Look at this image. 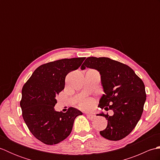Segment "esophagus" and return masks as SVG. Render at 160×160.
Returning a JSON list of instances; mask_svg holds the SVG:
<instances>
[{
	"instance_id": "obj_1",
	"label": "esophagus",
	"mask_w": 160,
	"mask_h": 160,
	"mask_svg": "<svg viewBox=\"0 0 160 160\" xmlns=\"http://www.w3.org/2000/svg\"><path fill=\"white\" fill-rule=\"evenodd\" d=\"M87 116L88 117V118L90 119V120H93V118H95V115L93 114H90V113H87Z\"/></svg>"
}]
</instances>
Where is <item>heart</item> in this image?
Returning a JSON list of instances; mask_svg holds the SVG:
<instances>
[{
	"label": "heart",
	"instance_id": "b5f03b06",
	"mask_svg": "<svg viewBox=\"0 0 160 160\" xmlns=\"http://www.w3.org/2000/svg\"><path fill=\"white\" fill-rule=\"evenodd\" d=\"M93 104V102L91 100H84L82 102V103L80 104V107L84 108V109H87V108H89L91 107Z\"/></svg>",
	"mask_w": 160,
	"mask_h": 160
}]
</instances>
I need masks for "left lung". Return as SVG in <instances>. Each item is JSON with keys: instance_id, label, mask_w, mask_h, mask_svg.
I'll return each mask as SVG.
<instances>
[{"instance_id": "left-lung-1", "label": "left lung", "mask_w": 160, "mask_h": 160, "mask_svg": "<svg viewBox=\"0 0 160 160\" xmlns=\"http://www.w3.org/2000/svg\"><path fill=\"white\" fill-rule=\"evenodd\" d=\"M97 69L105 94L99 107L112 110L114 114L101 113L107 120V127L100 131L103 138L112 141L120 140L133 130L143 113L147 98L143 81L130 67L105 57H89L81 67Z\"/></svg>"}]
</instances>
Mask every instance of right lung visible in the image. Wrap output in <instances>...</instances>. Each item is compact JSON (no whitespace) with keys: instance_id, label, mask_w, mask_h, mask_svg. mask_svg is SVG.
<instances>
[{"instance_id":"obj_1","label":"right lung","mask_w":160,"mask_h":160,"mask_svg":"<svg viewBox=\"0 0 160 160\" xmlns=\"http://www.w3.org/2000/svg\"><path fill=\"white\" fill-rule=\"evenodd\" d=\"M86 58L55 60L38 67L23 85L20 105L29 130L47 145L58 144L70 135L74 120L82 113L69 107L66 113L54 110L56 96L64 88L65 78L78 69Z\"/></svg>"}]
</instances>
